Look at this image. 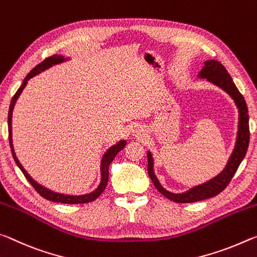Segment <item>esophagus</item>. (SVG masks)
Listing matches in <instances>:
<instances>
[{"label":"esophagus","mask_w":257,"mask_h":257,"mask_svg":"<svg viewBox=\"0 0 257 257\" xmlns=\"http://www.w3.org/2000/svg\"><path fill=\"white\" fill-rule=\"evenodd\" d=\"M132 136L138 138V139H141V138H144L146 136V131L144 130V127H142V126L136 125L132 128Z\"/></svg>","instance_id":"obj_1"}]
</instances>
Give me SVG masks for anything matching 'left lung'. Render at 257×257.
I'll use <instances>...</instances> for the list:
<instances>
[{
	"label": "left lung",
	"instance_id": "8db88e82",
	"mask_svg": "<svg viewBox=\"0 0 257 257\" xmlns=\"http://www.w3.org/2000/svg\"><path fill=\"white\" fill-rule=\"evenodd\" d=\"M197 77L200 79H205L214 85L220 87L225 93H228L231 99L233 100L235 107L238 109V131L237 138H235L234 148L231 153L230 157L226 162V165L213 179L206 181V182L198 184L183 192H172L162 186L158 178L155 174V162L153 153L150 150L147 151V157H148V174L151 181L157 188V190L166 197V198L175 201V203H195V201L204 200L212 198L222 192L230 183L231 179L233 178L235 172H237L239 165L245 158L248 145H249V116H248V109L246 101L243 99L242 94L238 91L237 86L234 85L230 74L226 71L223 65L216 60H205L204 66Z\"/></svg>",
	"mask_w": 257,
	"mask_h": 257
}]
</instances>
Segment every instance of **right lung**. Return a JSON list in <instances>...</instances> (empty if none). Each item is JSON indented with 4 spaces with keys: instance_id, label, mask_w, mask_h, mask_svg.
I'll return each mask as SVG.
<instances>
[{
    "instance_id": "right-lung-1",
    "label": "right lung",
    "mask_w": 257,
    "mask_h": 257,
    "mask_svg": "<svg viewBox=\"0 0 257 257\" xmlns=\"http://www.w3.org/2000/svg\"><path fill=\"white\" fill-rule=\"evenodd\" d=\"M69 60H70V58H65L64 56H61V54H54V56L45 59V60L43 62H41L40 65H37L35 68H34L31 71V73L27 75L26 77H25L22 86L19 87V90L17 91V93L14 95V98H12V100H11L9 113H8V126H9V142H10V147H11L12 156H14V159H15L16 164H17V166L20 168V171L23 172L25 176H26L28 182L32 184L34 189H35V190L39 192L42 197H44L45 199H48L50 201H56V203L85 204V203H90V201L95 200L101 195V193L103 192L104 189H106L108 179H109V165H110V163L113 161V158L116 157V155L124 148L126 144H127L126 140L121 139V140H119L118 142H116L115 145L109 147L106 153L102 155V158H101V162H100V175L101 176H100L99 186L96 187L93 191H91L89 193H84V195H68V193H61V192L53 191V190H51V189L42 186L41 183H39L37 181L34 180L32 176L28 174V172L25 170L24 166L22 165V164H20L19 159L17 158V155L15 153L14 144H12V111H14V108L16 106L17 100H18L20 94H22V92L24 91L25 87H26L29 79L33 78L34 76H36V75L41 74L42 71L51 68L52 66L62 64V62H66V61H69Z\"/></svg>"
}]
</instances>
